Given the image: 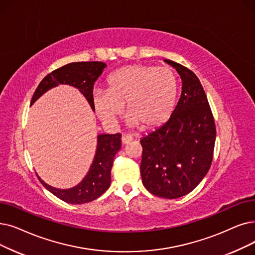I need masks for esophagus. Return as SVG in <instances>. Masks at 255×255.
I'll use <instances>...</instances> for the list:
<instances>
[{
	"label": "esophagus",
	"instance_id": "obj_1",
	"mask_svg": "<svg viewBox=\"0 0 255 255\" xmlns=\"http://www.w3.org/2000/svg\"><path fill=\"white\" fill-rule=\"evenodd\" d=\"M131 140H132V136L131 135L124 134L123 136H122V143H123V145H127V143H129Z\"/></svg>",
	"mask_w": 255,
	"mask_h": 255
}]
</instances>
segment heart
Returning a JSON list of instances; mask_svg holds the SVG:
<instances>
[{
    "label": "heart",
    "instance_id": "1",
    "mask_svg": "<svg viewBox=\"0 0 255 255\" xmlns=\"http://www.w3.org/2000/svg\"><path fill=\"white\" fill-rule=\"evenodd\" d=\"M177 96L178 79L170 68L130 64L108 76L106 93H95L94 106L104 123L114 124L126 105L129 124L150 130L171 118Z\"/></svg>",
    "mask_w": 255,
    "mask_h": 255
}]
</instances>
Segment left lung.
Returning <instances> with one entry per match:
<instances>
[{"instance_id":"obj_1","label":"left lung","mask_w":255,"mask_h":255,"mask_svg":"<svg viewBox=\"0 0 255 255\" xmlns=\"http://www.w3.org/2000/svg\"><path fill=\"white\" fill-rule=\"evenodd\" d=\"M182 80V92L171 118L140 139L142 184L153 195L176 199L191 193L213 162L216 125L198 77L185 66L165 60Z\"/></svg>"}]
</instances>
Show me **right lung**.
Instances as JSON below:
<instances>
[{
    "label": "right lung",
    "instance_id": "add662e5",
    "mask_svg": "<svg viewBox=\"0 0 255 255\" xmlns=\"http://www.w3.org/2000/svg\"><path fill=\"white\" fill-rule=\"evenodd\" d=\"M106 68V64L100 61L73 62L48 74L41 80L31 99V104L45 94L50 88L58 84H70L75 86L83 94L92 108L94 106V84ZM121 149V134H100L98 136L97 151L93 164L84 179L75 187L69 190L55 189L43 182L41 184L53 195L71 204H83L96 200L104 194L112 181V168L117 152Z\"/></svg>",
    "mask_w": 255,
    "mask_h": 255
}]
</instances>
